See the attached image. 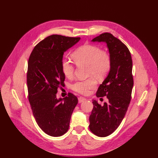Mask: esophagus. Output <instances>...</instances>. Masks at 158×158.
Returning <instances> with one entry per match:
<instances>
[{"mask_svg": "<svg viewBox=\"0 0 158 158\" xmlns=\"http://www.w3.org/2000/svg\"><path fill=\"white\" fill-rule=\"evenodd\" d=\"M78 100H79V103H81L85 101L86 99L85 98H83V97H79V98H78Z\"/></svg>", "mask_w": 158, "mask_h": 158, "instance_id": "1", "label": "esophagus"}]
</instances>
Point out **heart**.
<instances>
[{"instance_id":"obj_1","label":"heart","mask_w":158,"mask_h":158,"mask_svg":"<svg viewBox=\"0 0 158 158\" xmlns=\"http://www.w3.org/2000/svg\"><path fill=\"white\" fill-rule=\"evenodd\" d=\"M71 57L77 66H88L89 76H94L98 79L106 77L111 67V58L109 53L103 51L98 46L83 45L74 51ZM62 72L66 77L71 79L75 73V67L69 59L64 58L61 62ZM96 81L94 77L75 82L72 89L83 95H88L90 90L95 88Z\"/></svg>"}]
</instances>
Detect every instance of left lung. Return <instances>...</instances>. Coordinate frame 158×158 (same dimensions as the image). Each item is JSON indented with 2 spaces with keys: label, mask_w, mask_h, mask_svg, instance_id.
Listing matches in <instances>:
<instances>
[{
  "label": "left lung",
  "mask_w": 158,
  "mask_h": 158,
  "mask_svg": "<svg viewBox=\"0 0 158 158\" xmlns=\"http://www.w3.org/2000/svg\"><path fill=\"white\" fill-rule=\"evenodd\" d=\"M92 41L106 43L111 58L110 71L96 92L97 97L106 96L109 102L101 106L93 100L89 119L91 132L105 137L119 127L128 108L134 85L132 60L126 45L110 33H102Z\"/></svg>",
  "instance_id": "obj_1"
}]
</instances>
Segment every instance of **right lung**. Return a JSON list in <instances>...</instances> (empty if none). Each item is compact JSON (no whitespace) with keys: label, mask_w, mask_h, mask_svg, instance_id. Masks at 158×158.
Here are the masks:
<instances>
[{"label":"right lung","mask_w":158,"mask_h":158,"mask_svg":"<svg viewBox=\"0 0 158 158\" xmlns=\"http://www.w3.org/2000/svg\"><path fill=\"white\" fill-rule=\"evenodd\" d=\"M79 37L53 35L33 49L28 62V100L36 123L51 136H60L68 131L71 115L78 99L71 93L58 99V89L64 85L62 72L64 53L75 45Z\"/></svg>","instance_id":"add662e5"}]
</instances>
